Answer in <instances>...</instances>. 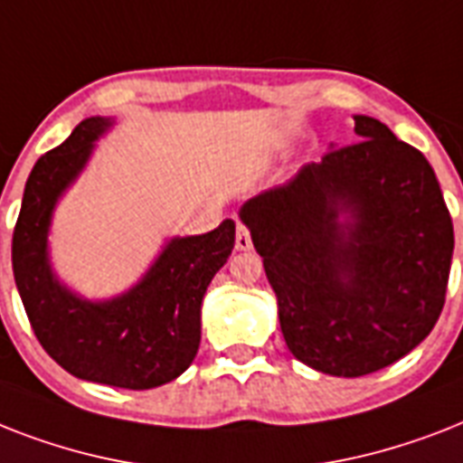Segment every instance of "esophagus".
<instances>
[{
    "label": "esophagus",
    "mask_w": 463,
    "mask_h": 463,
    "mask_svg": "<svg viewBox=\"0 0 463 463\" xmlns=\"http://www.w3.org/2000/svg\"><path fill=\"white\" fill-rule=\"evenodd\" d=\"M235 247H238L240 252L252 250V235H250V231L242 223H238V231H235Z\"/></svg>",
    "instance_id": "34e87169"
}]
</instances>
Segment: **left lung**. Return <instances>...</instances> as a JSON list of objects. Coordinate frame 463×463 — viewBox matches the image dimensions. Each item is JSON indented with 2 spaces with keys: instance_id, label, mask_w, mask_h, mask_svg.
Listing matches in <instances>:
<instances>
[{
  "instance_id": "8db88e82",
  "label": "left lung",
  "mask_w": 463,
  "mask_h": 463,
  "mask_svg": "<svg viewBox=\"0 0 463 463\" xmlns=\"http://www.w3.org/2000/svg\"><path fill=\"white\" fill-rule=\"evenodd\" d=\"M355 144L329 146L240 221L279 300L290 353L317 373L363 377L411 353L438 322L452 216L418 148L367 115Z\"/></svg>"
}]
</instances>
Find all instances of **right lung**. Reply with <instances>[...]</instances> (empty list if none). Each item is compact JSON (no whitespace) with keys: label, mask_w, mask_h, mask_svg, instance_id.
<instances>
[{"label":"right lung","mask_w":463,"mask_h":463,"mask_svg":"<svg viewBox=\"0 0 463 463\" xmlns=\"http://www.w3.org/2000/svg\"><path fill=\"white\" fill-rule=\"evenodd\" d=\"M115 119L89 118L33 165L14 228L11 264L25 315L47 355L79 380L154 389L180 377L202 341V300L235 245V221L167 240L129 290L89 300L57 279L50 225L57 202L89 165Z\"/></svg>","instance_id":"1"}]
</instances>
